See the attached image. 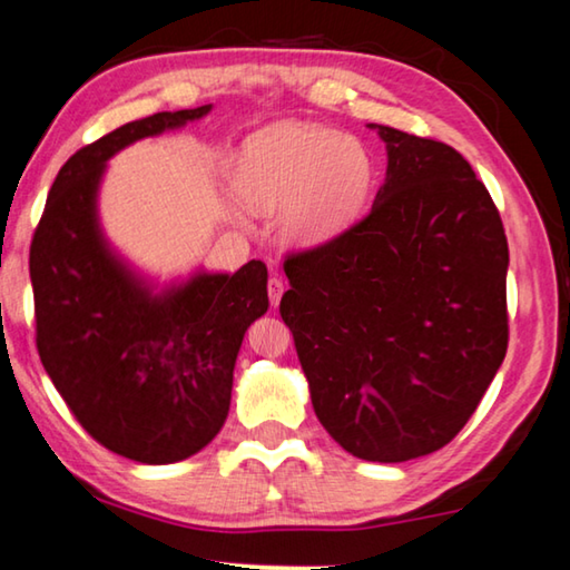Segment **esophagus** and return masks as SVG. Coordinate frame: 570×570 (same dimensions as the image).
<instances>
[{"mask_svg": "<svg viewBox=\"0 0 570 570\" xmlns=\"http://www.w3.org/2000/svg\"><path fill=\"white\" fill-rule=\"evenodd\" d=\"M283 293H285V283L279 277H269L267 279V295H269V303L273 305H277L279 303V297H283Z\"/></svg>", "mask_w": 570, "mask_h": 570, "instance_id": "obj_1", "label": "esophagus"}]
</instances>
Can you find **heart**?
<instances>
[{"label":"heart","instance_id":"heart-1","mask_svg":"<svg viewBox=\"0 0 570 570\" xmlns=\"http://www.w3.org/2000/svg\"><path fill=\"white\" fill-rule=\"evenodd\" d=\"M232 179L249 207L277 212L287 245L318 247L341 237L368 207L376 166L356 136L283 124L242 146Z\"/></svg>","mask_w":570,"mask_h":570}]
</instances>
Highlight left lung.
Instances as JSON below:
<instances>
[{
  "instance_id": "8db88e82",
  "label": "left lung",
  "mask_w": 570,
  "mask_h": 570,
  "mask_svg": "<svg viewBox=\"0 0 570 570\" xmlns=\"http://www.w3.org/2000/svg\"><path fill=\"white\" fill-rule=\"evenodd\" d=\"M386 179L366 219L285 259L279 315L315 416L366 462L442 450L508 351V239L452 146L376 126Z\"/></svg>"
}]
</instances>
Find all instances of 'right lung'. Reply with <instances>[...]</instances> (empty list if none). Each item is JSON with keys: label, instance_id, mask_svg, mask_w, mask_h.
Listing matches in <instances>:
<instances>
[{"label": "right lung", "instance_id": "obj_1", "mask_svg": "<svg viewBox=\"0 0 570 570\" xmlns=\"http://www.w3.org/2000/svg\"><path fill=\"white\" fill-rule=\"evenodd\" d=\"M209 106L164 110L110 130L65 161L30 247L37 351L82 429L141 464L204 450L229 414L242 338L267 313V267L158 283L110 245L100 224L108 161L179 130Z\"/></svg>", "mask_w": 570, "mask_h": 570}]
</instances>
